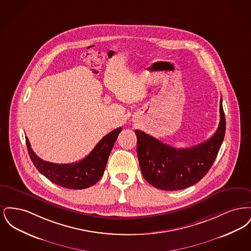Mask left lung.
<instances>
[{
  "mask_svg": "<svg viewBox=\"0 0 251 251\" xmlns=\"http://www.w3.org/2000/svg\"><path fill=\"white\" fill-rule=\"evenodd\" d=\"M220 121L207 141L187 149H175L144 131L135 130L137 156L145 179L156 188L176 191L200 181L213 166L223 142L226 120L220 100Z\"/></svg>",
  "mask_w": 251,
  "mask_h": 251,
  "instance_id": "8db88e82",
  "label": "left lung"
}]
</instances>
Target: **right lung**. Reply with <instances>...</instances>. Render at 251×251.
I'll list each match as a JSON object with an SVG mask.
<instances>
[{"label": "right lung", "instance_id": "right-lung-1", "mask_svg": "<svg viewBox=\"0 0 251 251\" xmlns=\"http://www.w3.org/2000/svg\"><path fill=\"white\" fill-rule=\"evenodd\" d=\"M121 127L109 132L83 160L72 164H53L40 159L25 137L30 158L36 169L51 182L69 189H84L94 185L102 177L108 157L121 131Z\"/></svg>", "mask_w": 251, "mask_h": 251}]
</instances>
